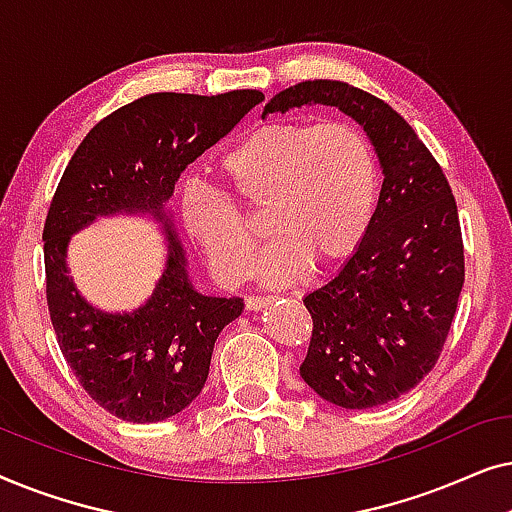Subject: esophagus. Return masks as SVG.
Returning <instances> with one entry per match:
<instances>
[{"label": "esophagus", "mask_w": 512, "mask_h": 512, "mask_svg": "<svg viewBox=\"0 0 512 512\" xmlns=\"http://www.w3.org/2000/svg\"><path fill=\"white\" fill-rule=\"evenodd\" d=\"M268 303V298H261V296H249L247 300H244V307H247V310H251V312H256V310H261V307Z\"/></svg>", "instance_id": "obj_1"}]
</instances>
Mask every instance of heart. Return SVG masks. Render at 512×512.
<instances>
[{
    "label": "heart",
    "mask_w": 512,
    "mask_h": 512,
    "mask_svg": "<svg viewBox=\"0 0 512 512\" xmlns=\"http://www.w3.org/2000/svg\"><path fill=\"white\" fill-rule=\"evenodd\" d=\"M216 170L243 212H263L272 240L254 272L268 286L296 282L307 263L347 261L380 195L373 144L349 121L258 125L223 153ZM234 206L212 188L188 186L179 195L181 228L226 286L247 277L256 244L254 226Z\"/></svg>",
    "instance_id": "b5f03b06"
}]
</instances>
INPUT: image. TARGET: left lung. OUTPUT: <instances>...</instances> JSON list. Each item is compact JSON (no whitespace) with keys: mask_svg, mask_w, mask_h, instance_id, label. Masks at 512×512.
<instances>
[{"mask_svg":"<svg viewBox=\"0 0 512 512\" xmlns=\"http://www.w3.org/2000/svg\"><path fill=\"white\" fill-rule=\"evenodd\" d=\"M303 104L338 107L363 125L384 174L359 249L305 296L312 338L300 375L324 401L366 410L415 389L443 352L464 286L457 202L438 160L380 97L303 81L272 97L265 114Z\"/></svg>","mask_w":512,"mask_h":512,"instance_id":"8db88e82","label":"left lung"}]
</instances>
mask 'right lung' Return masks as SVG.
Segmentation results:
<instances>
[{
  "label": "right lung",
  "mask_w": 512,
  "mask_h": 512,
  "mask_svg": "<svg viewBox=\"0 0 512 512\" xmlns=\"http://www.w3.org/2000/svg\"><path fill=\"white\" fill-rule=\"evenodd\" d=\"M258 102V90L139 97L88 132L55 188L44 223L46 303L55 338L86 394L118 419L146 424L184 410L205 387L219 333L242 314V298L193 289L163 205L179 174ZM121 208L156 215L171 254L149 304L130 315H107L78 296L64 256L76 229Z\"/></svg>",
  "instance_id": "add662e5"
}]
</instances>
